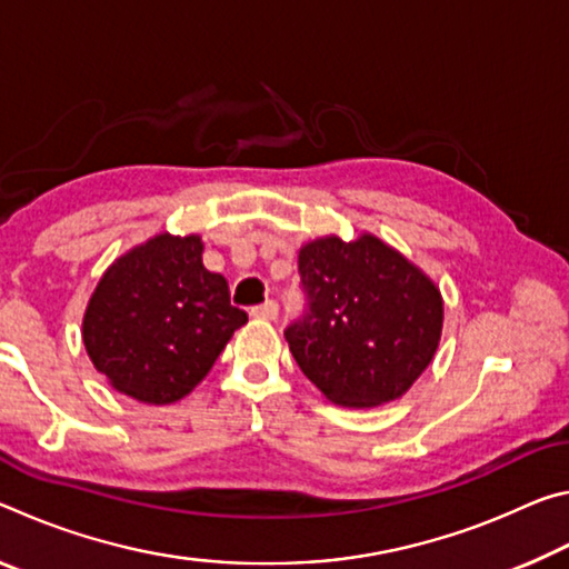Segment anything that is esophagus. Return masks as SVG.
<instances>
[{"label": "esophagus", "mask_w": 569, "mask_h": 569, "mask_svg": "<svg viewBox=\"0 0 569 569\" xmlns=\"http://www.w3.org/2000/svg\"><path fill=\"white\" fill-rule=\"evenodd\" d=\"M250 316H253V319H263V321H276L278 303L276 301H266L261 306H253V308H250Z\"/></svg>", "instance_id": "34e87169"}]
</instances>
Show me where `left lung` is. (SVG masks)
I'll return each mask as SVG.
<instances>
[{"instance_id": "obj_1", "label": "left lung", "mask_w": 569, "mask_h": 569, "mask_svg": "<svg viewBox=\"0 0 569 569\" xmlns=\"http://www.w3.org/2000/svg\"><path fill=\"white\" fill-rule=\"evenodd\" d=\"M303 313L286 326L296 363L341 407L399 399L435 359L445 321L439 288L373 236L301 248Z\"/></svg>"}]
</instances>
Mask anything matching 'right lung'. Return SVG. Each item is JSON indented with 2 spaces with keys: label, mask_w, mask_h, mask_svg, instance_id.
Wrapping results in <instances>:
<instances>
[{
  "label": "right lung",
  "mask_w": 569,
  "mask_h": 569,
  "mask_svg": "<svg viewBox=\"0 0 569 569\" xmlns=\"http://www.w3.org/2000/svg\"><path fill=\"white\" fill-rule=\"evenodd\" d=\"M248 321L198 236H156L118 258L90 298L82 341L94 369L146 403L186 397Z\"/></svg>",
  "instance_id": "right-lung-1"
}]
</instances>
